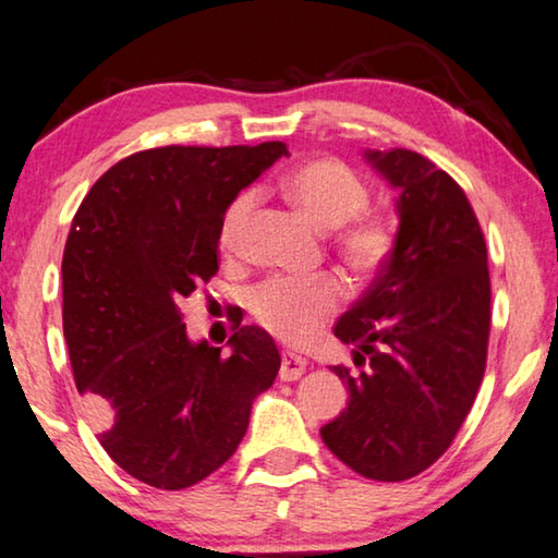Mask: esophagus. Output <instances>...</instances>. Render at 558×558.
I'll list each match as a JSON object with an SVG mask.
<instances>
[{
  "mask_svg": "<svg viewBox=\"0 0 558 558\" xmlns=\"http://www.w3.org/2000/svg\"><path fill=\"white\" fill-rule=\"evenodd\" d=\"M307 362L292 352H282L280 356V379L282 381H298L305 374Z\"/></svg>",
  "mask_w": 558,
  "mask_h": 558,
  "instance_id": "34e87169",
  "label": "esophagus"
}]
</instances>
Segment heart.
Masks as SVG:
<instances>
[{
	"label": "heart",
	"instance_id": "1",
	"mask_svg": "<svg viewBox=\"0 0 558 558\" xmlns=\"http://www.w3.org/2000/svg\"><path fill=\"white\" fill-rule=\"evenodd\" d=\"M282 192L319 229H335V248L356 280H369L391 258L396 235L386 216L369 211L372 192L352 167L332 157L313 159L282 179ZM258 196L243 189L226 206L219 243L226 253L239 251ZM342 305V286L319 276L295 280L276 276L248 292V313L282 342L302 344L317 335Z\"/></svg>",
	"mask_w": 558,
	"mask_h": 558
}]
</instances>
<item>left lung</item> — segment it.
<instances>
[{"label":"left lung","instance_id":"obj_1","mask_svg":"<svg viewBox=\"0 0 558 558\" xmlns=\"http://www.w3.org/2000/svg\"><path fill=\"white\" fill-rule=\"evenodd\" d=\"M399 189L393 253L335 335L359 374L332 372L349 403L325 446L359 475L401 483L450 448L487 364L489 270L483 229L462 186L411 149L366 153Z\"/></svg>","mask_w":558,"mask_h":558}]
</instances>
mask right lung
<instances>
[{
  "mask_svg": "<svg viewBox=\"0 0 558 558\" xmlns=\"http://www.w3.org/2000/svg\"><path fill=\"white\" fill-rule=\"evenodd\" d=\"M286 143L143 149L112 165L65 241L63 335L100 446L140 483L184 489L229 460L280 354L233 327L231 356L189 342L177 300L219 270V223Z\"/></svg>",
  "mask_w": 558,
  "mask_h": 558,
  "instance_id": "obj_1",
  "label": "right lung"
}]
</instances>
